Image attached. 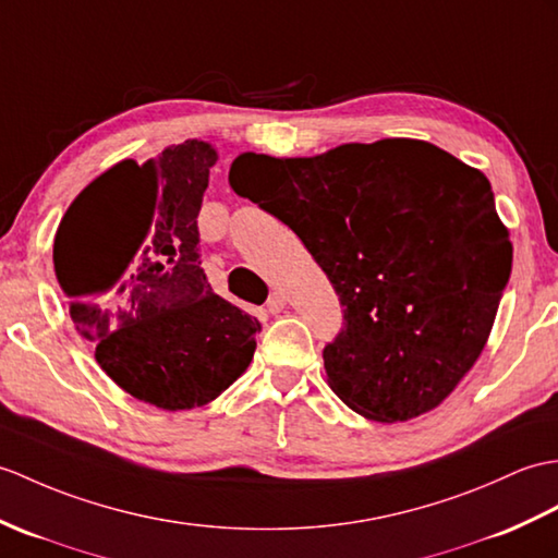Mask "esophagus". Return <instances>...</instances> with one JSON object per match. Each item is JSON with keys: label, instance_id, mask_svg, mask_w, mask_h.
Returning <instances> with one entry per match:
<instances>
[{"label": "esophagus", "instance_id": "34e87169", "mask_svg": "<svg viewBox=\"0 0 558 558\" xmlns=\"http://www.w3.org/2000/svg\"><path fill=\"white\" fill-rule=\"evenodd\" d=\"M284 304H288V296H284L282 292H270L268 302H266V311H268V314H280Z\"/></svg>", "mask_w": 558, "mask_h": 558}]
</instances>
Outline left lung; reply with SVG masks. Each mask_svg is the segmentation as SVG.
Masks as SVG:
<instances>
[{"label": "left lung", "instance_id": "8db88e82", "mask_svg": "<svg viewBox=\"0 0 558 558\" xmlns=\"http://www.w3.org/2000/svg\"><path fill=\"white\" fill-rule=\"evenodd\" d=\"M230 187L282 220L344 306L323 349L328 385L364 418L442 404L485 349L513 247L489 180L423 140L318 157L240 154Z\"/></svg>", "mask_w": 558, "mask_h": 558}]
</instances>
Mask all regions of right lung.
<instances>
[{
  "label": "right lung",
  "instance_id": "1",
  "mask_svg": "<svg viewBox=\"0 0 558 558\" xmlns=\"http://www.w3.org/2000/svg\"><path fill=\"white\" fill-rule=\"evenodd\" d=\"M218 154L202 140L125 159L63 214L54 270L75 330L128 395L166 411L204 407L250 366L262 323L218 296L197 216Z\"/></svg>",
  "mask_w": 558,
  "mask_h": 558
}]
</instances>
